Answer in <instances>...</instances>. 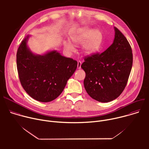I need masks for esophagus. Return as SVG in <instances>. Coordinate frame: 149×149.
<instances>
[{"label":"esophagus","mask_w":149,"mask_h":149,"mask_svg":"<svg viewBox=\"0 0 149 149\" xmlns=\"http://www.w3.org/2000/svg\"><path fill=\"white\" fill-rule=\"evenodd\" d=\"M81 62L80 61H78V62H77V68L80 69L81 68Z\"/></svg>","instance_id":"esophagus-1"}]
</instances>
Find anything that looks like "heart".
I'll list each match as a JSON object with an SVG mask.
<instances>
[{
	"label": "heart",
	"instance_id": "obj_1",
	"mask_svg": "<svg viewBox=\"0 0 149 149\" xmlns=\"http://www.w3.org/2000/svg\"><path fill=\"white\" fill-rule=\"evenodd\" d=\"M71 38L76 44H82V49L85 53L93 54L100 49L102 40V35L99 30L84 28L72 33ZM63 46L69 52L75 51L74 45L68 40L63 41Z\"/></svg>",
	"mask_w": 149,
	"mask_h": 149
}]
</instances>
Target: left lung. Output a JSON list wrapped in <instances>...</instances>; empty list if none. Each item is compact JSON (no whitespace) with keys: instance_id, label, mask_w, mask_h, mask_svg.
<instances>
[{"instance_id":"8db88e82","label":"left lung","mask_w":149,"mask_h":149,"mask_svg":"<svg viewBox=\"0 0 149 149\" xmlns=\"http://www.w3.org/2000/svg\"><path fill=\"white\" fill-rule=\"evenodd\" d=\"M113 43L103 52L84 58L81 68L86 72L84 88L93 99L107 102L124 91L133 65L132 47L124 35L116 27Z\"/></svg>"}]
</instances>
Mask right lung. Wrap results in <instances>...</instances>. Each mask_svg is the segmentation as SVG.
<instances>
[{
	"mask_svg": "<svg viewBox=\"0 0 149 149\" xmlns=\"http://www.w3.org/2000/svg\"><path fill=\"white\" fill-rule=\"evenodd\" d=\"M28 36L16 54L19 80L25 91L33 99L43 102L53 101L64 89L74 73L77 61L62 56L56 51L36 55L27 47Z\"/></svg>",
	"mask_w": 149,
	"mask_h": 149,
	"instance_id": "add662e5",
	"label": "right lung"
}]
</instances>
